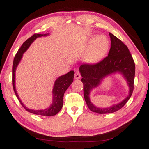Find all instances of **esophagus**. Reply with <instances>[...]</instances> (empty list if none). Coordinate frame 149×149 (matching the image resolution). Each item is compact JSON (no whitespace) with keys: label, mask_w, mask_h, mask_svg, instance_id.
Instances as JSON below:
<instances>
[{"label":"esophagus","mask_w":149,"mask_h":149,"mask_svg":"<svg viewBox=\"0 0 149 149\" xmlns=\"http://www.w3.org/2000/svg\"><path fill=\"white\" fill-rule=\"evenodd\" d=\"M81 79V74L79 71H76L74 73V79L76 80H78V79Z\"/></svg>","instance_id":"34e87169"}]
</instances>
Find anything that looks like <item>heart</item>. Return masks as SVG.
<instances>
[{
    "label": "heart",
    "mask_w": 149,
    "mask_h": 149,
    "mask_svg": "<svg viewBox=\"0 0 149 149\" xmlns=\"http://www.w3.org/2000/svg\"><path fill=\"white\" fill-rule=\"evenodd\" d=\"M109 48V41L105 36L100 35L92 40L86 51L85 60L88 63H95L105 56Z\"/></svg>",
    "instance_id": "heart-1"
}]
</instances>
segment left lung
Here are the masks:
<instances>
[{
  "mask_svg": "<svg viewBox=\"0 0 149 149\" xmlns=\"http://www.w3.org/2000/svg\"><path fill=\"white\" fill-rule=\"evenodd\" d=\"M111 46L108 56L95 64H84L79 67L82 76L83 94L90 111L98 114H108L119 111L127 103L134 91L135 63L127 47L113 34L109 33ZM115 72L123 74L130 87L129 95L121 103L109 108H97L91 102V91L98 86L103 78Z\"/></svg>",
  "mask_w": 149,
  "mask_h": 149,
  "instance_id": "obj_1",
  "label": "left lung"
}]
</instances>
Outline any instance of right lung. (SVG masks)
Wrapping results in <instances>:
<instances>
[{
	"instance_id": "1",
	"label": "right lung",
	"mask_w": 149,
	"mask_h": 149,
	"mask_svg": "<svg viewBox=\"0 0 149 149\" xmlns=\"http://www.w3.org/2000/svg\"><path fill=\"white\" fill-rule=\"evenodd\" d=\"M48 34H34L31 37L28 38L25 42L22 44L21 47L19 49L18 52L16 54L15 58L13 60V68H12V83H13V90L15 91V93L17 96L18 100L19 101L22 107L25 109L28 112L33 113L34 115H42V116H54L58 114L61 109H62L63 106V97H64V94L66 89L68 88V87L72 83L73 79H74V72L73 70H71L67 74L62 75L56 79V82L54 83V89H53V102L52 105L47 109L45 110H32L28 109L26 106H24L22 101L20 100L19 96H18L17 91L15 89V70L17 68V65L21 60L23 56V54L28 49L32 42L36 39V38L40 37L42 36H47Z\"/></svg>"
}]
</instances>
